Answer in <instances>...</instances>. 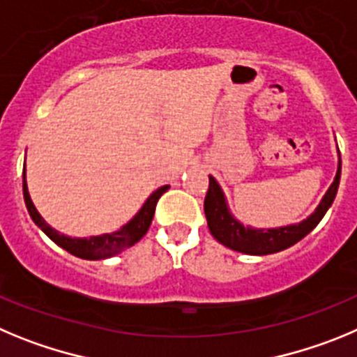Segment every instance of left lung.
<instances>
[{
    "label": "left lung",
    "instance_id": "obj_1",
    "mask_svg": "<svg viewBox=\"0 0 357 357\" xmlns=\"http://www.w3.org/2000/svg\"><path fill=\"white\" fill-rule=\"evenodd\" d=\"M340 178H342V156H340L338 151V169H336L335 181L331 183L326 195L310 217H306L301 222L288 224V226L252 227L234 217L229 204H227V197L224 194L222 186L218 185L213 176H210V186H208V194L204 199V215H206L208 220V229L218 243H222L231 250L250 256L274 255V252L295 245L298 240H303L307 233H311L317 227V224L322 220L326 211L335 201Z\"/></svg>",
    "mask_w": 357,
    "mask_h": 357
}]
</instances>
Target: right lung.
<instances>
[{
	"mask_svg": "<svg viewBox=\"0 0 357 357\" xmlns=\"http://www.w3.org/2000/svg\"><path fill=\"white\" fill-rule=\"evenodd\" d=\"M167 190H169V185L160 186L158 190L153 192V194L146 199L142 208H140V210L133 215V218H130L121 229L114 231V233L96 234V236H89V238H86V236L85 238H73V236H67V234H62L56 229H53V227L44 220L43 215L38 213L33 201H31L30 197V192H28L26 162H24V171H22V195H24V202H26L28 213H30L31 220H33V222L37 224V226L56 243V245L62 247L67 252H70L73 256H78V258L82 259H107L115 255H121V252L126 250L128 247L135 245V243L139 242L144 234L147 233V229H149L151 222H153V217H155L156 202H158V199L162 197V194H165Z\"/></svg>",
	"mask_w": 357,
	"mask_h": 357,
	"instance_id": "right-lung-1",
	"label": "right lung"
}]
</instances>
